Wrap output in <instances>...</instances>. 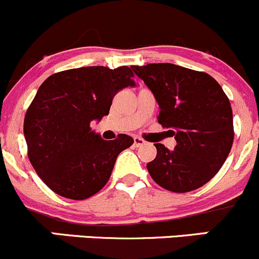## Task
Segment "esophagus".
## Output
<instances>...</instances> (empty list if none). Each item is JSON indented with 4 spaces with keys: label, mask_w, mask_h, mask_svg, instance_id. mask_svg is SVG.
I'll list each match as a JSON object with an SVG mask.
<instances>
[{
    "label": "esophagus",
    "mask_w": 259,
    "mask_h": 259,
    "mask_svg": "<svg viewBox=\"0 0 259 259\" xmlns=\"http://www.w3.org/2000/svg\"><path fill=\"white\" fill-rule=\"evenodd\" d=\"M143 145H145V140L139 137H135L134 138V146H137V148H141Z\"/></svg>",
    "instance_id": "1"
}]
</instances>
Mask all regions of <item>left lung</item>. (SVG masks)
I'll list each match as a JSON object with an SVG mask.
<instances>
[{
	"instance_id": "1",
	"label": "left lung",
	"mask_w": 259,
	"mask_h": 259,
	"mask_svg": "<svg viewBox=\"0 0 259 259\" xmlns=\"http://www.w3.org/2000/svg\"><path fill=\"white\" fill-rule=\"evenodd\" d=\"M154 94L164 127H172L176 146L155 144L156 157L146 165L157 185L189 192L213 178L233 144L232 108L221 85L207 73L171 63L132 65Z\"/></svg>"
}]
</instances>
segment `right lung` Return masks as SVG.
<instances>
[{"label":"right lung","instance_id":"add662e5","mask_svg":"<svg viewBox=\"0 0 259 259\" xmlns=\"http://www.w3.org/2000/svg\"><path fill=\"white\" fill-rule=\"evenodd\" d=\"M133 77L125 65L81 67L52 74L38 88L23 133L29 161L52 191L84 200L105 186L118 155L134 139L104 140L91 122L108 115L116 93L137 85Z\"/></svg>","mask_w":259,"mask_h":259}]
</instances>
